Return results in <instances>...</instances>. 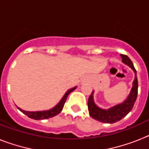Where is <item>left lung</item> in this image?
<instances>
[{
	"label": "left lung",
	"instance_id": "8db88e82",
	"mask_svg": "<svg viewBox=\"0 0 149 149\" xmlns=\"http://www.w3.org/2000/svg\"><path fill=\"white\" fill-rule=\"evenodd\" d=\"M121 56L122 58V62L131 67L135 73V79L133 83L134 85L131 89V93L127 99L123 103L116 105L107 110H102L95 104L94 101H93V92L91 93L89 100H88V109H89L90 116L104 123H115L123 119L124 117L132 110L134 103L137 98L138 81L136 69L134 68V64L131 60L129 59L127 55L121 54Z\"/></svg>",
	"mask_w": 149,
	"mask_h": 149
}]
</instances>
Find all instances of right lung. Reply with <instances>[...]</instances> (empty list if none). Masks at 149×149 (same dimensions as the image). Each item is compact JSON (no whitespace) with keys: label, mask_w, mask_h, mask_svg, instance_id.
Segmentation results:
<instances>
[{"label":"right lung","mask_w":149,"mask_h":149,"mask_svg":"<svg viewBox=\"0 0 149 149\" xmlns=\"http://www.w3.org/2000/svg\"><path fill=\"white\" fill-rule=\"evenodd\" d=\"M76 87H74L72 89H69L68 91H67V93H65V95L63 96V98H62L61 101L59 102V104L56 106H55L54 108L51 109L49 110H47V111H36V112H29V111H25V110H22L21 108L18 107V109L20 110L21 112H22L24 114H25L26 116L30 118V119H33L36 120H41V119H48V118H52V117L55 116L57 114H59L61 112V110H63L64 104H65V101H66L67 97L69 94H70L71 92L75 89Z\"/></svg>","instance_id":"obj_1"}]
</instances>
